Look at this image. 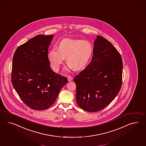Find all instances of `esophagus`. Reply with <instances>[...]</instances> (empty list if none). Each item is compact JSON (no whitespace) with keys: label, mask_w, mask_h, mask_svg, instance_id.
Wrapping results in <instances>:
<instances>
[{"label":"esophagus","mask_w":146,"mask_h":146,"mask_svg":"<svg viewBox=\"0 0 146 146\" xmlns=\"http://www.w3.org/2000/svg\"><path fill=\"white\" fill-rule=\"evenodd\" d=\"M67 80H68V81H72V80H73V78L72 77V76H67Z\"/></svg>","instance_id":"34e87169"}]
</instances>
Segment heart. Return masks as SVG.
I'll return each instance as SVG.
<instances>
[{"mask_svg":"<svg viewBox=\"0 0 146 146\" xmlns=\"http://www.w3.org/2000/svg\"><path fill=\"white\" fill-rule=\"evenodd\" d=\"M93 52V46L88 40L65 38L59 42L58 48H54L49 52L48 58L55 72L59 71L65 58L69 67L79 71L87 66Z\"/></svg>","mask_w":146,"mask_h":146,"instance_id":"obj_1","label":"heart"}]
</instances>
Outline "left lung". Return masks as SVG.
Segmentation results:
<instances>
[{
	"mask_svg": "<svg viewBox=\"0 0 146 146\" xmlns=\"http://www.w3.org/2000/svg\"><path fill=\"white\" fill-rule=\"evenodd\" d=\"M93 55L90 63L74 79L76 103L89 112L107 106L118 95L122 83V57L109 41L97 36Z\"/></svg>",
	"mask_w": 146,
	"mask_h": 146,
	"instance_id": "left-lung-1",
	"label": "left lung"
}]
</instances>
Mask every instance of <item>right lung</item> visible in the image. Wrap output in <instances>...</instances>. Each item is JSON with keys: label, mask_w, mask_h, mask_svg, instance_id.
Masks as SVG:
<instances>
[{"label": "right lung", "mask_w": 146, "mask_h": 146, "mask_svg": "<svg viewBox=\"0 0 146 146\" xmlns=\"http://www.w3.org/2000/svg\"><path fill=\"white\" fill-rule=\"evenodd\" d=\"M54 36L38 35L20 46L12 64L11 81L23 103L34 110H44L55 103L66 77L50 68L48 50Z\"/></svg>", "instance_id": "obj_1"}]
</instances>
